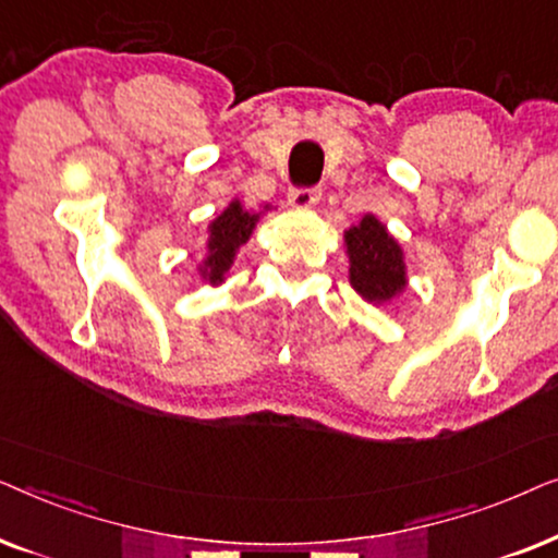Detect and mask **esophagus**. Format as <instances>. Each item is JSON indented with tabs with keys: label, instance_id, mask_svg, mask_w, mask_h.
Listing matches in <instances>:
<instances>
[{
	"label": "esophagus",
	"instance_id": "esophagus-1",
	"mask_svg": "<svg viewBox=\"0 0 558 558\" xmlns=\"http://www.w3.org/2000/svg\"><path fill=\"white\" fill-rule=\"evenodd\" d=\"M319 195L323 193L317 187H294L289 190V205L296 210H310L312 205H317Z\"/></svg>",
	"mask_w": 558,
	"mask_h": 558
}]
</instances>
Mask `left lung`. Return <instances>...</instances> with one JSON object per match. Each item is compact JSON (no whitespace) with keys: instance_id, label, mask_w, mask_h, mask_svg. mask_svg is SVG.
Instances as JSON below:
<instances>
[{"instance_id":"8db88e82","label":"left lung","mask_w":558,"mask_h":558,"mask_svg":"<svg viewBox=\"0 0 558 558\" xmlns=\"http://www.w3.org/2000/svg\"><path fill=\"white\" fill-rule=\"evenodd\" d=\"M345 248L350 258V284L365 302H391L407 289V264L403 251L376 216L345 231Z\"/></svg>"}]
</instances>
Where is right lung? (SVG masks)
Returning <instances> with one entry per match:
<instances>
[{
  "instance_id": "right-lung-1",
  "label": "right lung",
  "mask_w": 558,
  "mask_h": 558,
  "mask_svg": "<svg viewBox=\"0 0 558 558\" xmlns=\"http://www.w3.org/2000/svg\"><path fill=\"white\" fill-rule=\"evenodd\" d=\"M258 223V213L243 210L239 201H233L220 216L208 226V256L201 266V277L210 284H220L231 269L235 251L251 239Z\"/></svg>"
}]
</instances>
